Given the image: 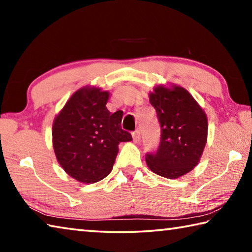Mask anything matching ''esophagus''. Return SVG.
Segmentation results:
<instances>
[{
	"label": "esophagus",
	"mask_w": 252,
	"mask_h": 252,
	"mask_svg": "<svg viewBox=\"0 0 252 252\" xmlns=\"http://www.w3.org/2000/svg\"><path fill=\"white\" fill-rule=\"evenodd\" d=\"M132 138H133V141L135 143H138L140 141V130H135L134 132H132Z\"/></svg>",
	"instance_id": "34e87169"
}]
</instances>
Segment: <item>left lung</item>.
I'll return each mask as SVG.
<instances>
[{"label": "left lung", "mask_w": 252, "mask_h": 252, "mask_svg": "<svg viewBox=\"0 0 252 252\" xmlns=\"http://www.w3.org/2000/svg\"><path fill=\"white\" fill-rule=\"evenodd\" d=\"M150 103L161 127L160 146L149 152L146 162L158 176L177 179L199 163L207 143L208 120L193 96L179 85H158Z\"/></svg>", "instance_id": "1"}]
</instances>
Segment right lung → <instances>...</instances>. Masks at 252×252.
<instances>
[{
    "mask_svg": "<svg viewBox=\"0 0 252 252\" xmlns=\"http://www.w3.org/2000/svg\"><path fill=\"white\" fill-rule=\"evenodd\" d=\"M109 92L84 87L74 92L54 119L53 149L61 167L82 183H94L111 172L119 143L132 136L121 127L122 112L106 109Z\"/></svg>",
    "mask_w": 252,
    "mask_h": 252,
    "instance_id": "add662e5",
    "label": "right lung"
}]
</instances>
